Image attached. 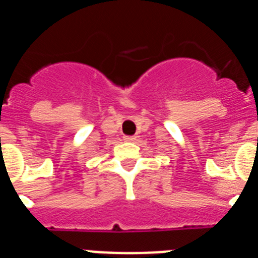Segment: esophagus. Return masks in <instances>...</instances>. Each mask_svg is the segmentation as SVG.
Instances as JSON below:
<instances>
[{
	"mask_svg": "<svg viewBox=\"0 0 258 258\" xmlns=\"http://www.w3.org/2000/svg\"><path fill=\"white\" fill-rule=\"evenodd\" d=\"M123 139H124L126 142H131V143L136 142V136H124Z\"/></svg>",
	"mask_w": 258,
	"mask_h": 258,
	"instance_id": "1",
	"label": "esophagus"
}]
</instances>
